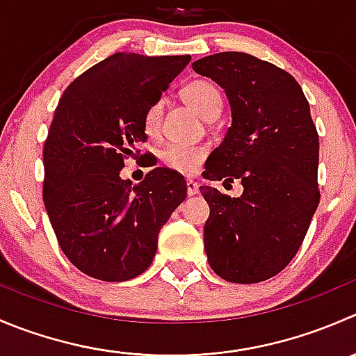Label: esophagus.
<instances>
[{
  "instance_id": "obj_1",
  "label": "esophagus",
  "mask_w": 356,
  "mask_h": 356,
  "mask_svg": "<svg viewBox=\"0 0 356 356\" xmlns=\"http://www.w3.org/2000/svg\"><path fill=\"white\" fill-rule=\"evenodd\" d=\"M186 188H188V195L189 196L198 195V191H200V186L196 184L195 181H188V182H186Z\"/></svg>"
}]
</instances>
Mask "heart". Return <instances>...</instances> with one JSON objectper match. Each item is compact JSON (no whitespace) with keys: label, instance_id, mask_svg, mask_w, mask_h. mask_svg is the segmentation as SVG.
I'll use <instances>...</instances> for the list:
<instances>
[{"label":"heart","instance_id":"obj_1","mask_svg":"<svg viewBox=\"0 0 356 356\" xmlns=\"http://www.w3.org/2000/svg\"><path fill=\"white\" fill-rule=\"evenodd\" d=\"M182 99L189 106L196 109L205 120L219 116L222 109V95L219 88L209 79H195L181 90ZM161 115H163V104L160 101L153 102L144 115V127L149 136H156L161 127ZM209 154V147L198 144V146H186V144H168L161 151V161L170 170L179 174H195Z\"/></svg>","mask_w":356,"mask_h":356}]
</instances>
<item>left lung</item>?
Instances as JSON below:
<instances>
[{
  "label": "left lung",
  "mask_w": 356,
  "mask_h": 356,
  "mask_svg": "<svg viewBox=\"0 0 356 356\" xmlns=\"http://www.w3.org/2000/svg\"><path fill=\"white\" fill-rule=\"evenodd\" d=\"M222 86L233 123L205 163L210 181L240 179V198L202 186L210 216L203 227L213 273L257 284L294 259L320 202L318 132L294 76L241 51L193 62Z\"/></svg>",
  "instance_id": "1"
}]
</instances>
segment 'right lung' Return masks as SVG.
<instances>
[{"label":"right lung","instance_id":"obj_1","mask_svg":"<svg viewBox=\"0 0 356 356\" xmlns=\"http://www.w3.org/2000/svg\"><path fill=\"white\" fill-rule=\"evenodd\" d=\"M189 55L118 51L65 88L43 147V202L58 245L81 273L125 282L149 268L158 234L186 198L179 172L156 167L140 184L120 177L146 143L144 115Z\"/></svg>","mask_w":356,"mask_h":356}]
</instances>
